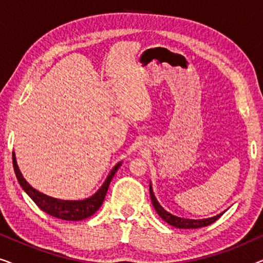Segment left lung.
<instances>
[{"instance_id": "1", "label": "left lung", "mask_w": 263, "mask_h": 263, "mask_svg": "<svg viewBox=\"0 0 263 263\" xmlns=\"http://www.w3.org/2000/svg\"><path fill=\"white\" fill-rule=\"evenodd\" d=\"M149 194H151V200H152L154 210L157 211V213L159 214V217L163 219V220L166 221L167 224H170L178 229H199V228H203V226H208L211 225L212 222L218 220V219L220 218L225 212L224 211L222 213H219L217 215H214V217L207 218V219H185L181 217H176V215L168 213L167 211H165L164 208L160 206V203L158 202L156 196H154L153 188L151 183H149Z\"/></svg>"}]
</instances>
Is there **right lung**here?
I'll return each instance as SVG.
<instances>
[{
	"label": "right lung",
	"instance_id": "right-lung-1",
	"mask_svg": "<svg viewBox=\"0 0 263 263\" xmlns=\"http://www.w3.org/2000/svg\"><path fill=\"white\" fill-rule=\"evenodd\" d=\"M121 165L122 161L115 165L112 170L110 171V174L107 175L105 182L103 183L102 186H100L92 196H89L87 199L84 200H61L55 199V197H51L49 195H45V194L38 192L37 189H34L33 186L28 184V182L24 178L23 174H21L19 170L15 153L13 152L14 172H15L17 182H19L21 188L24 189V192L26 193L27 195L34 201V203L37 204L42 211H44L45 213L50 214L51 217L68 221L84 220V219L91 217V215L95 214L96 212L99 210L104 199H105L111 179H112Z\"/></svg>",
	"mask_w": 263,
	"mask_h": 263
}]
</instances>
